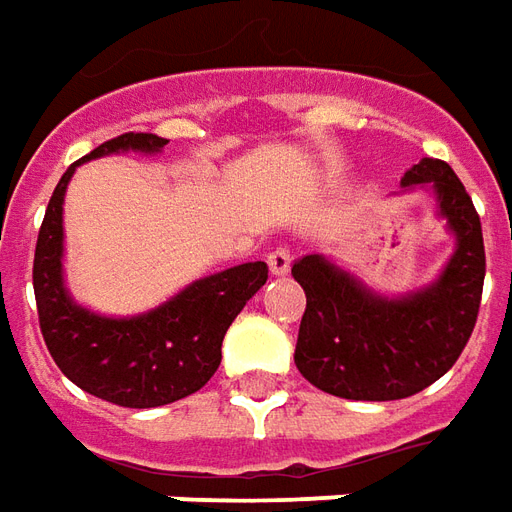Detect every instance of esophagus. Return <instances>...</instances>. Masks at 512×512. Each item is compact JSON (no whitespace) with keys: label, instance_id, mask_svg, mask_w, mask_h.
I'll list each match as a JSON object with an SVG mask.
<instances>
[{"label":"esophagus","instance_id":"34e87169","mask_svg":"<svg viewBox=\"0 0 512 512\" xmlns=\"http://www.w3.org/2000/svg\"><path fill=\"white\" fill-rule=\"evenodd\" d=\"M266 263L268 271H271L274 277H282V274L291 271V252H288V249H274V252L266 257Z\"/></svg>","mask_w":512,"mask_h":512}]
</instances>
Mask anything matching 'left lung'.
<instances>
[{
  "label": "left lung",
  "mask_w": 512,
  "mask_h": 512,
  "mask_svg": "<svg viewBox=\"0 0 512 512\" xmlns=\"http://www.w3.org/2000/svg\"><path fill=\"white\" fill-rule=\"evenodd\" d=\"M402 191H430L435 216L455 238V252L430 285L385 296L324 255H305L291 268L307 296L296 368L341 399L391 402L424 391L455 366L477 324L485 246L471 196L435 157L405 171Z\"/></svg>",
  "instance_id": "8db88e82"
}]
</instances>
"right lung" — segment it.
<instances>
[{
	"label": "right lung",
	"instance_id": "right-lung-1",
	"mask_svg": "<svg viewBox=\"0 0 512 512\" xmlns=\"http://www.w3.org/2000/svg\"><path fill=\"white\" fill-rule=\"evenodd\" d=\"M166 144L152 132H124L69 166L35 244L32 288L49 355L77 388L121 407L171 405L199 391L219 368L230 324L268 280L263 260L241 263L199 277L135 316H102L71 296L63 277V202L77 166L124 152L157 155Z\"/></svg>",
	"mask_w": 512,
	"mask_h": 512
}]
</instances>
